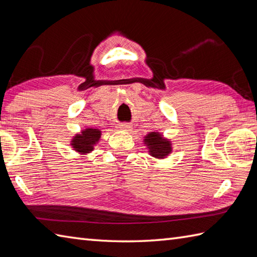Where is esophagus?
Instances as JSON below:
<instances>
[{
	"mask_svg": "<svg viewBox=\"0 0 257 257\" xmlns=\"http://www.w3.org/2000/svg\"><path fill=\"white\" fill-rule=\"evenodd\" d=\"M120 130H123V132H130L132 130V125L128 124V123H121L119 125Z\"/></svg>",
	"mask_w": 257,
	"mask_h": 257,
	"instance_id": "34e87169",
	"label": "esophagus"
}]
</instances>
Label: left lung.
<instances>
[{
    "instance_id": "8db88e82",
    "label": "left lung",
    "mask_w": 257,
    "mask_h": 257,
    "mask_svg": "<svg viewBox=\"0 0 257 257\" xmlns=\"http://www.w3.org/2000/svg\"><path fill=\"white\" fill-rule=\"evenodd\" d=\"M143 143L148 150V154L155 159H166L173 151L172 141L159 132L148 133L144 137Z\"/></svg>"
}]
</instances>
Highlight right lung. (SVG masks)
Wrapping results in <instances>:
<instances>
[{
	"mask_svg": "<svg viewBox=\"0 0 257 257\" xmlns=\"http://www.w3.org/2000/svg\"><path fill=\"white\" fill-rule=\"evenodd\" d=\"M101 134L100 129L89 127L84 128L73 136V138L69 141V145L79 156L85 157L95 150V147L100 141Z\"/></svg>",
	"mask_w": 257,
	"mask_h": 257,
	"instance_id": "1",
	"label": "right lung"
}]
</instances>
